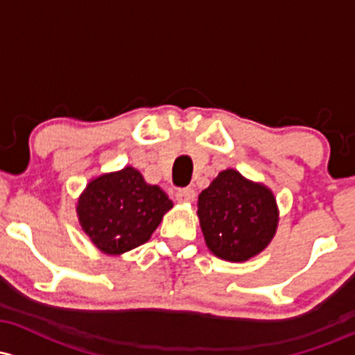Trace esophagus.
<instances>
[{"mask_svg": "<svg viewBox=\"0 0 355 355\" xmlns=\"http://www.w3.org/2000/svg\"><path fill=\"white\" fill-rule=\"evenodd\" d=\"M178 202H193L196 200V190L193 189H180L175 193Z\"/></svg>", "mask_w": 355, "mask_h": 355, "instance_id": "1", "label": "esophagus"}]
</instances>
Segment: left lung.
<instances>
[{
  "label": "left lung",
  "mask_w": 355,
  "mask_h": 355,
  "mask_svg": "<svg viewBox=\"0 0 355 355\" xmlns=\"http://www.w3.org/2000/svg\"><path fill=\"white\" fill-rule=\"evenodd\" d=\"M205 244L217 258L241 263L259 254L278 227L276 198L268 187L239 171H220L198 196Z\"/></svg>",
  "instance_id": "obj_1"
}]
</instances>
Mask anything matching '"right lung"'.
I'll return each mask as SVG.
<instances>
[{"instance_id":"obj_1","label":"right lung","mask_w":355,"mask_h":355,"mask_svg":"<svg viewBox=\"0 0 355 355\" xmlns=\"http://www.w3.org/2000/svg\"><path fill=\"white\" fill-rule=\"evenodd\" d=\"M171 207L173 202L158 185L124 166L89 182L77 202V216L99 251L118 256L145 244Z\"/></svg>"}]
</instances>
